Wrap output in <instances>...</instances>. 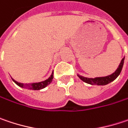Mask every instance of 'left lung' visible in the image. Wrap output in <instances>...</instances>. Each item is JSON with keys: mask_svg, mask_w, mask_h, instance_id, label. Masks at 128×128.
<instances>
[{"mask_svg": "<svg viewBox=\"0 0 128 128\" xmlns=\"http://www.w3.org/2000/svg\"><path fill=\"white\" fill-rule=\"evenodd\" d=\"M124 60V58H123L122 59L117 69L111 75H108V76H103V77L96 78L84 77V76H80L78 74L77 76L81 80H82L83 82H84L85 83H87V84H92V85H106V84H108L110 82H113L120 74L122 68L123 67Z\"/></svg>", "mask_w": 128, "mask_h": 128, "instance_id": "obj_1", "label": "left lung"}]
</instances>
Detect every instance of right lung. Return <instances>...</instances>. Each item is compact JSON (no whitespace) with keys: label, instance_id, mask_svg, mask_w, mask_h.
Segmentation results:
<instances>
[{"label":"right lung","instance_id":"obj_1","mask_svg":"<svg viewBox=\"0 0 128 128\" xmlns=\"http://www.w3.org/2000/svg\"><path fill=\"white\" fill-rule=\"evenodd\" d=\"M52 79H53V72H52V75L50 76L49 78L46 79L45 81H43V82H36V83H31V84H24L22 83H20V82L15 81L14 79L12 78V80L18 86L24 88V89H28V90H41V89L46 87L52 82Z\"/></svg>","mask_w":128,"mask_h":128}]
</instances>
